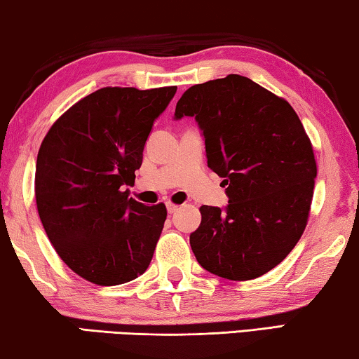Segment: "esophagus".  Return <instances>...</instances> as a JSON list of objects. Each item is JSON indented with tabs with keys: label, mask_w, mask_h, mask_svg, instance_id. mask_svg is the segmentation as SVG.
<instances>
[{
	"label": "esophagus",
	"mask_w": 359,
	"mask_h": 359,
	"mask_svg": "<svg viewBox=\"0 0 359 359\" xmlns=\"http://www.w3.org/2000/svg\"><path fill=\"white\" fill-rule=\"evenodd\" d=\"M180 209V205H176V204H173V202H167V210H168V214H175L176 210Z\"/></svg>",
	"instance_id": "34e87169"
}]
</instances>
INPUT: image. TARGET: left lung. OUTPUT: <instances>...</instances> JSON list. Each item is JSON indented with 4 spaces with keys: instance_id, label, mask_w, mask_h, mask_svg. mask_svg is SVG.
I'll use <instances>...</instances> for the list:
<instances>
[{
    "instance_id": "8db88e82",
    "label": "left lung",
    "mask_w": 359,
    "mask_h": 359,
    "mask_svg": "<svg viewBox=\"0 0 359 359\" xmlns=\"http://www.w3.org/2000/svg\"><path fill=\"white\" fill-rule=\"evenodd\" d=\"M194 116L207 165L223 178L228 205L201 207L189 243L197 262L228 280L277 267L308 225L318 175L313 144L292 105L240 74L189 87L175 118Z\"/></svg>"
}]
</instances>
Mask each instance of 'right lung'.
<instances>
[{
	"mask_svg": "<svg viewBox=\"0 0 359 359\" xmlns=\"http://www.w3.org/2000/svg\"><path fill=\"white\" fill-rule=\"evenodd\" d=\"M176 86L103 87L61 115L40 145L35 201L46 236L72 272L113 287L147 270L167 220L165 204L144 205L134 184L154 121Z\"/></svg>",
	"mask_w": 359,
	"mask_h": 359,
	"instance_id": "obj_1",
	"label": "right lung"
}]
</instances>
